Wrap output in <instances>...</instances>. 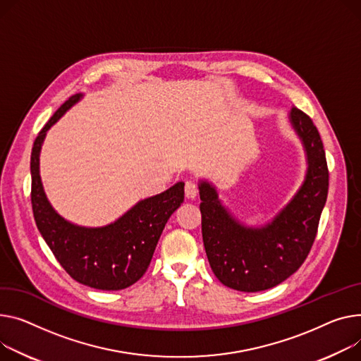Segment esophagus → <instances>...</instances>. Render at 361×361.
<instances>
[{"instance_id": "1", "label": "esophagus", "mask_w": 361, "mask_h": 361, "mask_svg": "<svg viewBox=\"0 0 361 361\" xmlns=\"http://www.w3.org/2000/svg\"><path fill=\"white\" fill-rule=\"evenodd\" d=\"M184 191H185V197L187 199H195L199 193V185L195 183V181H185V185H184Z\"/></svg>"}]
</instances>
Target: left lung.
I'll use <instances>...</instances> for the list:
<instances>
[{
    "label": "left lung",
    "instance_id": "8db88e82",
    "mask_svg": "<svg viewBox=\"0 0 361 361\" xmlns=\"http://www.w3.org/2000/svg\"><path fill=\"white\" fill-rule=\"evenodd\" d=\"M290 123L300 137L307 171L295 197L261 228L239 224L221 204L216 188L200 181L202 235L212 271L239 292L271 289L299 270L317 238L328 196L329 173L319 132L312 118L293 107Z\"/></svg>",
    "mask_w": 361,
    "mask_h": 361
}]
</instances>
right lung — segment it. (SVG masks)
Listing matches in <instances>:
<instances>
[{
  "label": "right lung",
  "mask_w": 361,
  "mask_h": 361,
  "mask_svg": "<svg viewBox=\"0 0 361 361\" xmlns=\"http://www.w3.org/2000/svg\"><path fill=\"white\" fill-rule=\"evenodd\" d=\"M81 97L82 94L69 97L35 139L30 157L33 216L47 247L72 279L92 289L122 290L148 270L166 221L184 202V183L140 200L103 228H84L65 221L46 199L39 155L46 132Z\"/></svg>",
  "instance_id": "right-lung-1"
}]
</instances>
